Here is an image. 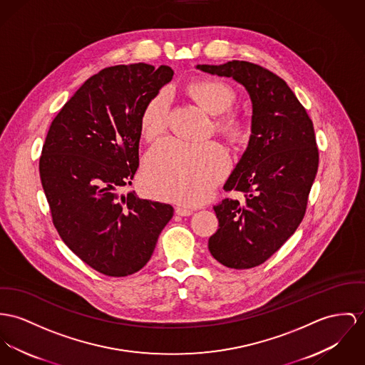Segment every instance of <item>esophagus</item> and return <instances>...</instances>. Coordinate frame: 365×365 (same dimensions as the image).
Returning <instances> with one entry per match:
<instances>
[{"label": "esophagus", "mask_w": 365, "mask_h": 365, "mask_svg": "<svg viewBox=\"0 0 365 365\" xmlns=\"http://www.w3.org/2000/svg\"><path fill=\"white\" fill-rule=\"evenodd\" d=\"M175 212L178 214V215H180V217H189V215H192L193 214V210H190V208H186V207H176V210H175Z\"/></svg>", "instance_id": "1"}]
</instances>
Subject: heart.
<instances>
[{
	"label": "heart",
	"instance_id": "obj_1",
	"mask_svg": "<svg viewBox=\"0 0 365 365\" xmlns=\"http://www.w3.org/2000/svg\"><path fill=\"white\" fill-rule=\"evenodd\" d=\"M190 96L212 115L229 111L236 93L217 79H201L189 86ZM169 94L157 93L144 106L140 130L147 140L161 136L168 126ZM217 130L230 141L245 140L247 122L233 113H224L215 122ZM229 167L227 153L218 143H186L167 139L154 145L144 161V186L154 196L185 204H197L210 195Z\"/></svg>",
	"mask_w": 365,
	"mask_h": 365
}]
</instances>
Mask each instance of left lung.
I'll list each match as a JSON object with an SVG mask.
<instances>
[{
	"label": "left lung",
	"instance_id": "left-lung-1",
	"mask_svg": "<svg viewBox=\"0 0 365 365\" xmlns=\"http://www.w3.org/2000/svg\"><path fill=\"white\" fill-rule=\"evenodd\" d=\"M197 69L232 78L252 98L249 145L224 186L245 200L214 207L220 227L208 240L218 262L247 269L278 252L304 218L319 160L312 120L286 82L259 65L229 61Z\"/></svg>",
	"mask_w": 365,
	"mask_h": 365
}]
</instances>
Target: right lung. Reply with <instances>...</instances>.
<instances>
[{
  "instance_id": "right-lung-1",
  "label": "right lung",
  "mask_w": 365,
  "mask_h": 365,
  "mask_svg": "<svg viewBox=\"0 0 365 365\" xmlns=\"http://www.w3.org/2000/svg\"><path fill=\"white\" fill-rule=\"evenodd\" d=\"M172 76L167 65L106 68L82 84L47 133L38 168L53 224L100 274L140 271L173 215L169 204L118 193L139 167L143 108Z\"/></svg>"
}]
</instances>
